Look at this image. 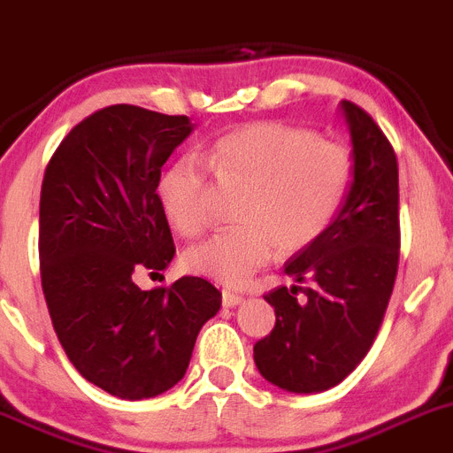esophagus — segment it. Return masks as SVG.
I'll return each instance as SVG.
<instances>
[{
    "label": "esophagus",
    "mask_w": 453,
    "mask_h": 453,
    "mask_svg": "<svg viewBox=\"0 0 453 453\" xmlns=\"http://www.w3.org/2000/svg\"><path fill=\"white\" fill-rule=\"evenodd\" d=\"M221 299H223V306L234 308V306H239L241 302H243V295H236V293H232V290H223Z\"/></svg>",
    "instance_id": "34e87169"
}]
</instances>
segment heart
<instances>
[{
	"instance_id": "b5f03b06",
	"label": "heart",
	"mask_w": 453,
	"mask_h": 453,
	"mask_svg": "<svg viewBox=\"0 0 453 453\" xmlns=\"http://www.w3.org/2000/svg\"><path fill=\"white\" fill-rule=\"evenodd\" d=\"M207 165L223 188L243 189L232 230L185 255L192 273L227 286L246 284L277 248L293 255L315 243L340 212L353 179L349 147L284 122H257L219 138ZM165 217L183 236L210 223V180L196 158H179L158 179Z\"/></svg>"
}]
</instances>
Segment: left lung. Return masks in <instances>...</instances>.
<instances>
[{
    "instance_id": "8db88e82",
    "label": "left lung",
    "mask_w": 453,
    "mask_h": 453,
    "mask_svg": "<svg viewBox=\"0 0 453 453\" xmlns=\"http://www.w3.org/2000/svg\"><path fill=\"white\" fill-rule=\"evenodd\" d=\"M353 183L315 243L290 257L295 279L264 295L277 322L255 344V365L274 387L319 393L340 384L373 346L400 259L398 158L373 118L344 100Z\"/></svg>"
}]
</instances>
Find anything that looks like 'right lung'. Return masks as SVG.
Here are the masks:
<instances>
[{
  "mask_svg": "<svg viewBox=\"0 0 453 453\" xmlns=\"http://www.w3.org/2000/svg\"><path fill=\"white\" fill-rule=\"evenodd\" d=\"M188 116L113 104L84 118L50 156L40 196V273L58 340L84 380L122 400L160 395L185 375L221 293L201 277L141 290L174 239L160 167L192 134Z\"/></svg>",
  "mask_w": 453,
  "mask_h": 453,
  "instance_id": "right-lung-1",
  "label": "right lung"
}]
</instances>
